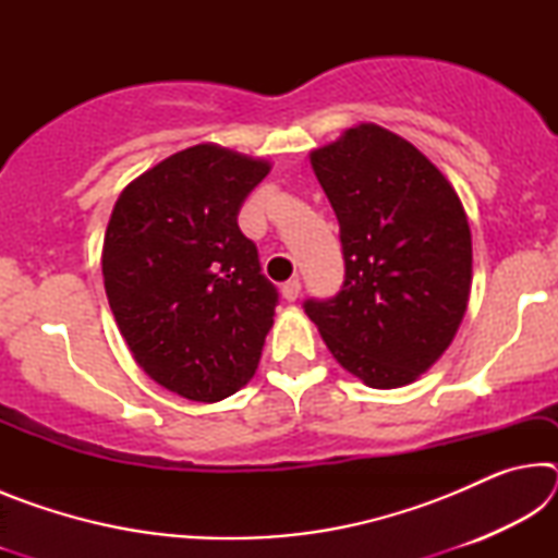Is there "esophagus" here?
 Returning <instances> with one entry per match:
<instances>
[{
    "instance_id": "obj_1",
    "label": "esophagus",
    "mask_w": 558,
    "mask_h": 558,
    "mask_svg": "<svg viewBox=\"0 0 558 558\" xmlns=\"http://www.w3.org/2000/svg\"><path fill=\"white\" fill-rule=\"evenodd\" d=\"M282 298H286L288 302H295L300 298V280L298 278H292L286 282V286H282Z\"/></svg>"
}]
</instances>
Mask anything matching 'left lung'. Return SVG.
<instances>
[{"label": "left lung", "instance_id": "8db88e82", "mask_svg": "<svg viewBox=\"0 0 558 558\" xmlns=\"http://www.w3.org/2000/svg\"><path fill=\"white\" fill-rule=\"evenodd\" d=\"M339 221L344 286L305 313L349 374L399 389L428 372L465 317L472 235L448 177L374 122L310 153Z\"/></svg>", "mask_w": 558, "mask_h": 558}]
</instances>
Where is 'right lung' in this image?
I'll return each mask as SVG.
<instances>
[{"label":"right lung","instance_id":"obj_1","mask_svg":"<svg viewBox=\"0 0 558 558\" xmlns=\"http://www.w3.org/2000/svg\"><path fill=\"white\" fill-rule=\"evenodd\" d=\"M260 157L202 143L122 189L102 241V280L120 335L149 379L216 403L258 369L278 292L239 229Z\"/></svg>","mask_w":558,"mask_h":558}]
</instances>
